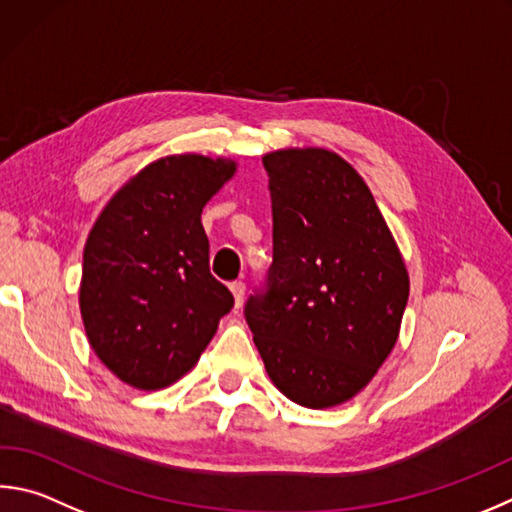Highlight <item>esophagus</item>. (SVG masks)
Returning a JSON list of instances; mask_svg holds the SVG:
<instances>
[{
  "instance_id": "esophagus-1",
  "label": "esophagus",
  "mask_w": 512,
  "mask_h": 512,
  "mask_svg": "<svg viewBox=\"0 0 512 512\" xmlns=\"http://www.w3.org/2000/svg\"><path fill=\"white\" fill-rule=\"evenodd\" d=\"M230 291H232V297H235V304L241 306V302H244L246 284H244V282H232V284H230Z\"/></svg>"
}]
</instances>
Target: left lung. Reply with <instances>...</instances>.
I'll list each match as a JSON object with an SVG mask.
<instances>
[{
  "label": "left lung",
  "instance_id": "1",
  "mask_svg": "<svg viewBox=\"0 0 512 512\" xmlns=\"http://www.w3.org/2000/svg\"><path fill=\"white\" fill-rule=\"evenodd\" d=\"M273 208L268 291L246 322L266 374L293 403L351 401L392 353L410 275L367 183L340 154H264Z\"/></svg>",
  "mask_w": 512,
  "mask_h": 512
}]
</instances>
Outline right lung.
<instances>
[{"label":"right lung","mask_w":512,"mask_h":512,"mask_svg":"<svg viewBox=\"0 0 512 512\" xmlns=\"http://www.w3.org/2000/svg\"><path fill=\"white\" fill-rule=\"evenodd\" d=\"M237 172L232 159L172 154L134 174L96 219L82 255L80 313L91 349L145 392L197 365L232 309L210 275L203 206Z\"/></svg>","instance_id":"obj_1"}]
</instances>
